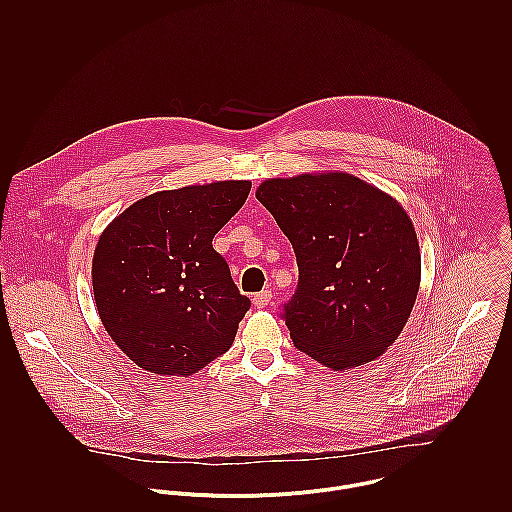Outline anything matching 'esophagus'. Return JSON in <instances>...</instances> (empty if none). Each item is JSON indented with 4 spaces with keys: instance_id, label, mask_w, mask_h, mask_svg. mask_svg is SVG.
<instances>
[{
    "instance_id": "1",
    "label": "esophagus",
    "mask_w": 512,
    "mask_h": 512,
    "mask_svg": "<svg viewBox=\"0 0 512 512\" xmlns=\"http://www.w3.org/2000/svg\"><path fill=\"white\" fill-rule=\"evenodd\" d=\"M252 301H254V305H256L258 309H264V307H268L270 301H272V292L264 290V292L256 293Z\"/></svg>"
}]
</instances>
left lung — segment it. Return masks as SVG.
Wrapping results in <instances>:
<instances>
[{
	"instance_id": "left-lung-1",
	"label": "left lung",
	"mask_w": 512,
	"mask_h": 512,
	"mask_svg": "<svg viewBox=\"0 0 512 512\" xmlns=\"http://www.w3.org/2000/svg\"><path fill=\"white\" fill-rule=\"evenodd\" d=\"M256 199L297 258L299 284L284 313L293 345L335 372L384 355L402 333L422 280L406 209L347 171L266 179Z\"/></svg>"
}]
</instances>
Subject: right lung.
I'll return each instance as SVG.
<instances>
[{"instance_id":"obj_1","label":"right lung","mask_w":512,"mask_h":512,"mask_svg":"<svg viewBox=\"0 0 512 512\" xmlns=\"http://www.w3.org/2000/svg\"><path fill=\"white\" fill-rule=\"evenodd\" d=\"M244 179L157 191L100 234L92 292L100 321L130 361L159 376L199 372L250 309L213 238L244 205Z\"/></svg>"}]
</instances>
